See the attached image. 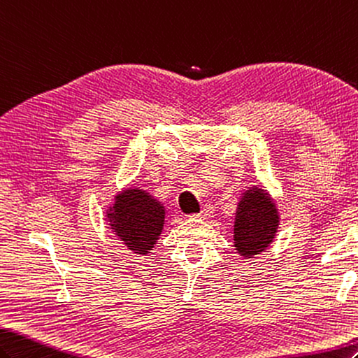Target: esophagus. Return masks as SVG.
<instances>
[{
    "mask_svg": "<svg viewBox=\"0 0 358 358\" xmlns=\"http://www.w3.org/2000/svg\"><path fill=\"white\" fill-rule=\"evenodd\" d=\"M211 214H213L211 206H203V208L201 210V213L197 214V217H199V219H205V217H210Z\"/></svg>",
    "mask_w": 358,
    "mask_h": 358,
    "instance_id": "esophagus-1",
    "label": "esophagus"
}]
</instances>
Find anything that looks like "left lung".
<instances>
[{
  "instance_id": "obj_1",
  "label": "left lung",
  "mask_w": 358,
  "mask_h": 358,
  "mask_svg": "<svg viewBox=\"0 0 358 358\" xmlns=\"http://www.w3.org/2000/svg\"><path fill=\"white\" fill-rule=\"evenodd\" d=\"M280 225L279 210L262 187H250L242 193L234 217V248L243 259H252L273 243Z\"/></svg>"
}]
</instances>
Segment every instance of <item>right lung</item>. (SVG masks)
<instances>
[{
    "mask_svg": "<svg viewBox=\"0 0 358 358\" xmlns=\"http://www.w3.org/2000/svg\"><path fill=\"white\" fill-rule=\"evenodd\" d=\"M106 217L110 229L127 248L147 256L164 229L165 206L145 189L125 188L115 196Z\"/></svg>",
    "mask_w": 358,
    "mask_h": 358,
    "instance_id": "obj_1",
    "label": "right lung"
}]
</instances>
